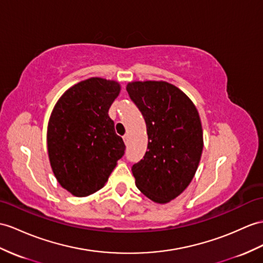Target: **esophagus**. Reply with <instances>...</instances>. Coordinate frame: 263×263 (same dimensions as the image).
Returning a JSON list of instances; mask_svg holds the SVG:
<instances>
[{"mask_svg":"<svg viewBox=\"0 0 263 263\" xmlns=\"http://www.w3.org/2000/svg\"><path fill=\"white\" fill-rule=\"evenodd\" d=\"M123 139H124V142H125V144L127 145V143H128V135H125V136L123 137Z\"/></svg>","mask_w":263,"mask_h":263,"instance_id":"34e87169","label":"esophagus"}]
</instances>
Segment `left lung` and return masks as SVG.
<instances>
[{
  "label": "left lung",
  "mask_w": 263,
  "mask_h": 263,
  "mask_svg": "<svg viewBox=\"0 0 263 263\" xmlns=\"http://www.w3.org/2000/svg\"><path fill=\"white\" fill-rule=\"evenodd\" d=\"M144 116L148 145L133 165L135 184L155 203L174 200L196 173L203 151L200 115L186 95L166 81H133L126 87Z\"/></svg>",
  "instance_id": "obj_1"
}]
</instances>
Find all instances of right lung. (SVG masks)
Listing matches in <instances>:
<instances>
[{"label":"right lung","instance_id":"1","mask_svg":"<svg viewBox=\"0 0 263 263\" xmlns=\"http://www.w3.org/2000/svg\"><path fill=\"white\" fill-rule=\"evenodd\" d=\"M120 92L119 82L89 78L70 87L48 123L50 165L61 186L85 197L105 186L126 146L108 110Z\"/></svg>","mask_w":263,"mask_h":263}]
</instances>
